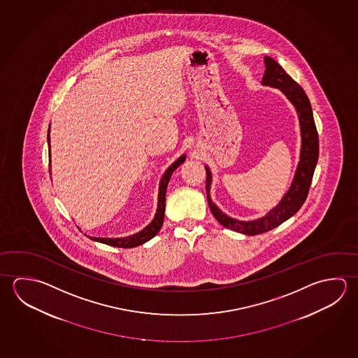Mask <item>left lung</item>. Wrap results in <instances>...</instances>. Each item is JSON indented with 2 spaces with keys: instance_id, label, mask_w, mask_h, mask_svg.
<instances>
[{
  "instance_id": "1",
  "label": "left lung",
  "mask_w": 358,
  "mask_h": 358,
  "mask_svg": "<svg viewBox=\"0 0 358 358\" xmlns=\"http://www.w3.org/2000/svg\"><path fill=\"white\" fill-rule=\"evenodd\" d=\"M265 74L262 84L269 85L271 88L280 89L292 104L294 106L299 118L301 134V148L299 164L295 171L294 180L288 192L284 194L278 206L270 210L262 219L252 221H240L227 216L216 206L210 197V186H211V172L205 166L206 170V194L207 202L215 219L220 224L230 230L245 234V235H257L273 230L276 226L280 225L284 221L290 219L293 215L299 211L304 201L307 200L309 187L313 178L314 170L318 162L320 145H318V133L314 123L313 112L306 92L301 89L298 83L289 76L285 70L282 69L274 59L264 57Z\"/></svg>"
}]
</instances>
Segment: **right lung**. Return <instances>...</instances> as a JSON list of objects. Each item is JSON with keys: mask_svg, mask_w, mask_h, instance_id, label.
<instances>
[{"mask_svg": "<svg viewBox=\"0 0 358 358\" xmlns=\"http://www.w3.org/2000/svg\"><path fill=\"white\" fill-rule=\"evenodd\" d=\"M49 131H50V128H49ZM48 143L50 145L49 133H48ZM185 159H186V156L183 155L177 161H175L173 164H171L170 167L164 172V175L161 178V182H159L157 213L155 215V219L152 220L151 224L145 227L142 231L137 232V234H134L132 236H128V238H94V236H88V238L94 240V241H99L101 244L117 246V248H124V249L145 244L148 240L155 238L157 235L158 231L161 230L162 224H164V208H166V191H167V186H169L171 176H172L173 171H176L177 167L185 162Z\"/></svg>", "mask_w": 358, "mask_h": 358, "instance_id": "1", "label": "right lung"}]
</instances>
